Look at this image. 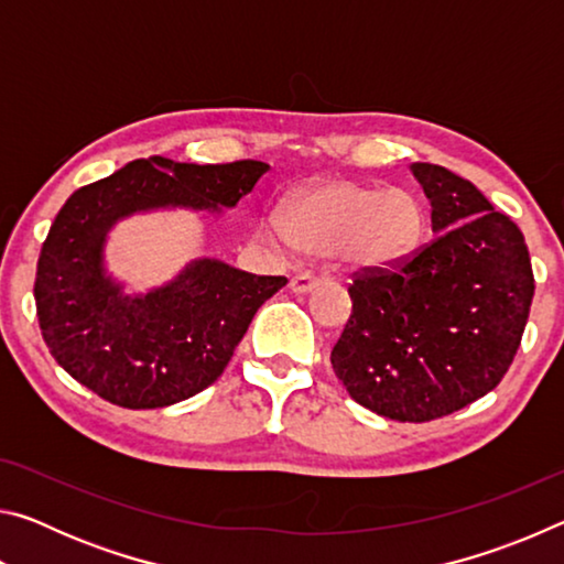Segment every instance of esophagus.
I'll use <instances>...</instances> for the list:
<instances>
[{
  "label": "esophagus",
  "mask_w": 564,
  "mask_h": 564,
  "mask_svg": "<svg viewBox=\"0 0 564 564\" xmlns=\"http://www.w3.org/2000/svg\"><path fill=\"white\" fill-rule=\"evenodd\" d=\"M321 283V279H316L313 273H295L291 279V291L293 293H308L316 289V285Z\"/></svg>",
  "instance_id": "esophagus-1"
}]
</instances>
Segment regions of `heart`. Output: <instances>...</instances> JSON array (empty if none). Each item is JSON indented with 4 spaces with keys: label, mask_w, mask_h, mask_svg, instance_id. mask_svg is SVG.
Wrapping results in <instances>:
<instances>
[{
    "label": "heart",
    "mask_w": 564,
    "mask_h": 564,
    "mask_svg": "<svg viewBox=\"0 0 564 564\" xmlns=\"http://www.w3.org/2000/svg\"><path fill=\"white\" fill-rule=\"evenodd\" d=\"M425 206L413 191L328 178L301 191L263 221L261 236L279 251L336 259L348 269L373 271L403 261L425 234Z\"/></svg>",
    "instance_id": "obj_1"
}]
</instances>
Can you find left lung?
<instances>
[{
  "mask_svg": "<svg viewBox=\"0 0 564 564\" xmlns=\"http://www.w3.org/2000/svg\"><path fill=\"white\" fill-rule=\"evenodd\" d=\"M431 198V243L386 269L356 271L350 316L330 350L348 395L400 423H427L500 383L534 295L522 231L470 181L413 164Z\"/></svg>",
  "mask_w": 564,
  "mask_h": 564,
  "instance_id": "obj_1",
  "label": "left lung"
}]
</instances>
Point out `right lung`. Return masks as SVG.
<instances>
[{
	"instance_id": "right-lung-1",
	"label": "right lung",
	"mask_w": 564,
	"mask_h": 564,
	"mask_svg": "<svg viewBox=\"0 0 564 564\" xmlns=\"http://www.w3.org/2000/svg\"><path fill=\"white\" fill-rule=\"evenodd\" d=\"M265 171L253 159L202 166L151 156L74 191L42 243L34 281L44 343L66 373L129 410L174 405L224 373L256 311L289 281L202 259L131 299L104 273L101 246L133 212L236 206Z\"/></svg>"
}]
</instances>
